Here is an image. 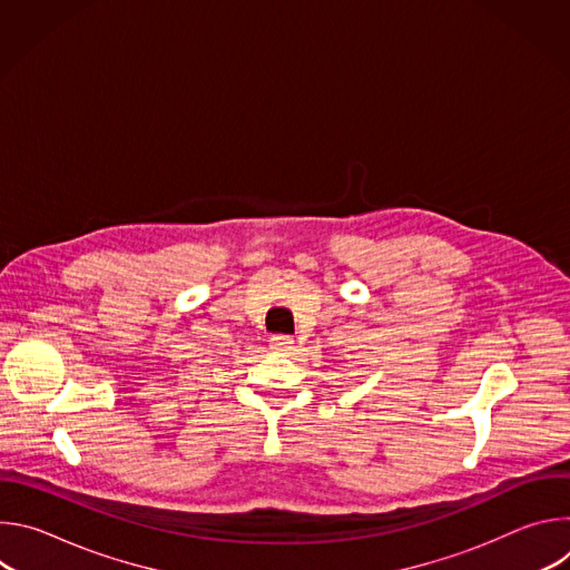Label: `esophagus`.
<instances>
[{
	"label": "esophagus",
	"instance_id": "obj_1",
	"mask_svg": "<svg viewBox=\"0 0 570 570\" xmlns=\"http://www.w3.org/2000/svg\"><path fill=\"white\" fill-rule=\"evenodd\" d=\"M271 350L279 352V354H291L295 350V341L293 336H286V334H275L271 338Z\"/></svg>",
	"mask_w": 570,
	"mask_h": 570
}]
</instances>
